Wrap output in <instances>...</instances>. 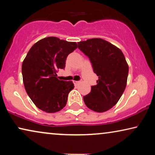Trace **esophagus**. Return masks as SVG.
I'll return each mask as SVG.
<instances>
[{
    "mask_svg": "<svg viewBox=\"0 0 155 155\" xmlns=\"http://www.w3.org/2000/svg\"><path fill=\"white\" fill-rule=\"evenodd\" d=\"M80 81H73V83L75 84H78V83H80Z\"/></svg>",
    "mask_w": 155,
    "mask_h": 155,
    "instance_id": "1",
    "label": "esophagus"
}]
</instances>
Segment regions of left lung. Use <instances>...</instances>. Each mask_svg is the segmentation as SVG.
I'll list each match as a JSON object with an SVG mask.
<instances>
[{
  "instance_id": "8db88e82",
  "label": "left lung",
  "mask_w": 155,
  "mask_h": 155,
  "mask_svg": "<svg viewBox=\"0 0 155 155\" xmlns=\"http://www.w3.org/2000/svg\"><path fill=\"white\" fill-rule=\"evenodd\" d=\"M78 46L99 77L96 85L83 97L84 102L92 111H107L118 102L126 89L128 65L124 55L113 44L97 38L78 42Z\"/></svg>"
}]
</instances>
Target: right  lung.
<instances>
[{
	"label": "right lung",
	"mask_w": 155,
	"mask_h": 155,
	"mask_svg": "<svg viewBox=\"0 0 155 155\" xmlns=\"http://www.w3.org/2000/svg\"><path fill=\"white\" fill-rule=\"evenodd\" d=\"M77 48L75 42L49 37L37 41L27 53L22 65L23 82L29 98L39 109L54 113L66 105L74 84L59 80L56 73L65 68L68 56Z\"/></svg>",
	"instance_id": "add662e5"
}]
</instances>
